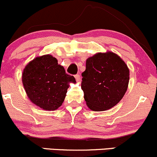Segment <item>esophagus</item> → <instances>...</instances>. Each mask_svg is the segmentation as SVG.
Here are the masks:
<instances>
[{"label":"esophagus","instance_id":"1","mask_svg":"<svg viewBox=\"0 0 157 157\" xmlns=\"http://www.w3.org/2000/svg\"><path fill=\"white\" fill-rule=\"evenodd\" d=\"M75 78L76 79V81H79L80 80V75H79L78 74H77V75H75Z\"/></svg>","mask_w":157,"mask_h":157}]
</instances>
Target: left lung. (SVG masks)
Here are the masks:
<instances>
[{
    "instance_id": "1",
    "label": "left lung",
    "mask_w": 157,
    "mask_h": 157,
    "mask_svg": "<svg viewBox=\"0 0 157 157\" xmlns=\"http://www.w3.org/2000/svg\"><path fill=\"white\" fill-rule=\"evenodd\" d=\"M82 76V89L87 106L93 111H105L117 105L124 96L129 71L116 54L98 53L86 60Z\"/></svg>"
}]
</instances>
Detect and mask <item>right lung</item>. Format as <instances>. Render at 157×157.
Returning <instances> with one entry per match:
<instances>
[{
	"mask_svg": "<svg viewBox=\"0 0 157 157\" xmlns=\"http://www.w3.org/2000/svg\"><path fill=\"white\" fill-rule=\"evenodd\" d=\"M69 82H75V78L66 73L57 59L49 55L33 59L25 67L22 74L28 98L44 110H55L62 105Z\"/></svg>",
	"mask_w": 157,
	"mask_h": 157,
	"instance_id": "right-lung-1",
	"label": "right lung"
}]
</instances>
